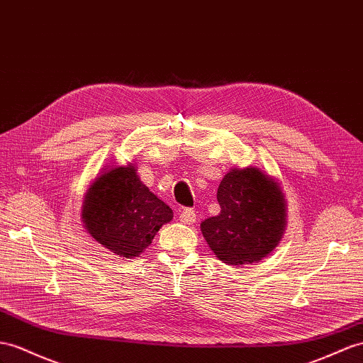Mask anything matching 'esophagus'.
I'll use <instances>...</instances> for the list:
<instances>
[{
	"label": "esophagus",
	"instance_id": "34e87169",
	"mask_svg": "<svg viewBox=\"0 0 363 363\" xmlns=\"http://www.w3.org/2000/svg\"><path fill=\"white\" fill-rule=\"evenodd\" d=\"M179 219L184 224H193V222L196 220V213H194L193 208H182Z\"/></svg>",
	"mask_w": 363,
	"mask_h": 363
}]
</instances>
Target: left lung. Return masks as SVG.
I'll list each match as a JSON object with an SVG mask.
<instances>
[{
  "mask_svg": "<svg viewBox=\"0 0 363 363\" xmlns=\"http://www.w3.org/2000/svg\"><path fill=\"white\" fill-rule=\"evenodd\" d=\"M220 213L201 231L213 253L228 265L265 257L285 230V199L277 182L259 169H233L218 189Z\"/></svg>",
  "mask_w": 363,
  "mask_h": 363,
  "instance_id": "left-lung-1",
  "label": "left lung"
}]
</instances>
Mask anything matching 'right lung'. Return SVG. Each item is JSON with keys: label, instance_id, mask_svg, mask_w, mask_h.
Masks as SVG:
<instances>
[{"label": "right lung", "instance_id": "right-lung-1", "mask_svg": "<svg viewBox=\"0 0 363 363\" xmlns=\"http://www.w3.org/2000/svg\"><path fill=\"white\" fill-rule=\"evenodd\" d=\"M172 219V208L145 187L133 165L101 174L89 189L82 208L89 235L127 259L141 255L156 231Z\"/></svg>", "mask_w": 363, "mask_h": 363}]
</instances>
